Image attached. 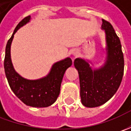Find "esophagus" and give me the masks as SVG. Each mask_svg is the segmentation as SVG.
<instances>
[{"label": "esophagus", "mask_w": 131, "mask_h": 131, "mask_svg": "<svg viewBox=\"0 0 131 131\" xmlns=\"http://www.w3.org/2000/svg\"><path fill=\"white\" fill-rule=\"evenodd\" d=\"M71 54H72V56H73V58H74V57H77V54H78V52H77V50L73 49V51H72V52H71Z\"/></svg>", "instance_id": "obj_1"}]
</instances>
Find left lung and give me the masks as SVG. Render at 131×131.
<instances>
[{"label":"left lung","mask_w":131,"mask_h":131,"mask_svg":"<svg viewBox=\"0 0 131 131\" xmlns=\"http://www.w3.org/2000/svg\"><path fill=\"white\" fill-rule=\"evenodd\" d=\"M101 29L106 38L105 63L100 68H92L93 63L84 58L75 59L78 71L81 101L84 106L97 107L106 103L118 90L124 72V58L120 40L112 25L102 19Z\"/></svg>","instance_id":"8db88e82"}]
</instances>
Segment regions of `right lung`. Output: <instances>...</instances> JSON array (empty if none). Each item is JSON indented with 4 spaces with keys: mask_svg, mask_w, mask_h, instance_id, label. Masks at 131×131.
I'll return each mask as SVG.
<instances>
[{
    "mask_svg": "<svg viewBox=\"0 0 131 131\" xmlns=\"http://www.w3.org/2000/svg\"><path fill=\"white\" fill-rule=\"evenodd\" d=\"M30 16L24 18L16 27L6 47L4 70L10 88L19 100L32 107H47L54 103L59 96L64 73L71 65L68 57L52 65L47 76L38 79H28L15 71L11 58V45L14 36L18 30L30 22Z\"/></svg>",
    "mask_w": 131,
    "mask_h": 131,
    "instance_id": "obj_1",
    "label": "right lung"
}]
</instances>
